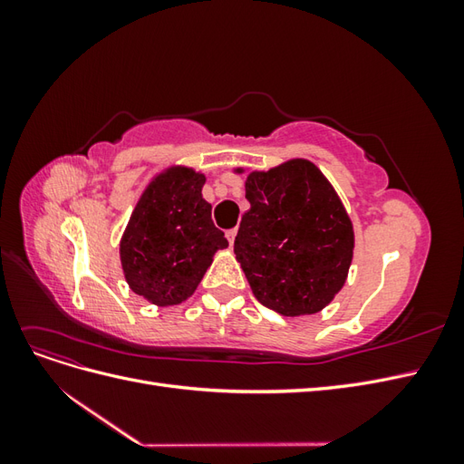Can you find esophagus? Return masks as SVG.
Instances as JSON below:
<instances>
[{"instance_id": "1", "label": "esophagus", "mask_w": 464, "mask_h": 464, "mask_svg": "<svg viewBox=\"0 0 464 464\" xmlns=\"http://www.w3.org/2000/svg\"><path fill=\"white\" fill-rule=\"evenodd\" d=\"M236 234H237V230H236V228H230V230H227V237H228L230 246L234 244V237H236Z\"/></svg>"}]
</instances>
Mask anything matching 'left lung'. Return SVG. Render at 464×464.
<instances>
[{
  "label": "left lung",
  "mask_w": 464,
  "mask_h": 464,
  "mask_svg": "<svg viewBox=\"0 0 464 464\" xmlns=\"http://www.w3.org/2000/svg\"><path fill=\"white\" fill-rule=\"evenodd\" d=\"M246 199L234 254L254 296L286 317L321 312L344 286L354 251L353 222L329 179L292 159L249 172Z\"/></svg>",
  "instance_id": "1"
}]
</instances>
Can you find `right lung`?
I'll list each match as a JSON object with an SVG mask.
<instances>
[{
  "instance_id": "1",
  "label": "right lung",
  "mask_w": 464,
  "mask_h": 464,
  "mask_svg": "<svg viewBox=\"0 0 464 464\" xmlns=\"http://www.w3.org/2000/svg\"><path fill=\"white\" fill-rule=\"evenodd\" d=\"M205 176L170 166L139 198L120 242L130 288L154 305L186 302L218 249L228 247L201 195Z\"/></svg>"
}]
</instances>
